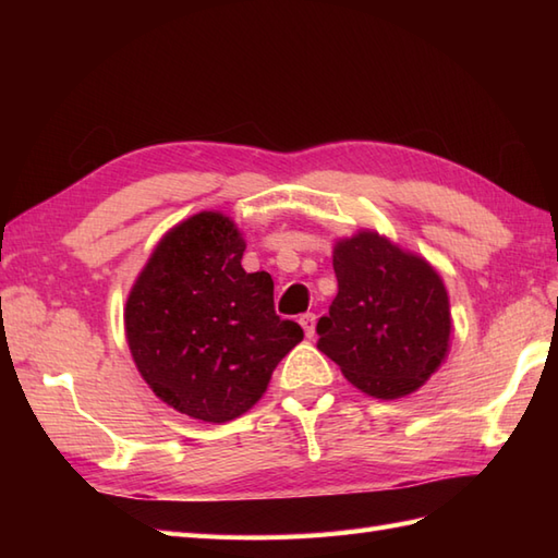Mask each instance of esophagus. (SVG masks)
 <instances>
[{
    "label": "esophagus",
    "instance_id": "esophagus-1",
    "mask_svg": "<svg viewBox=\"0 0 558 558\" xmlns=\"http://www.w3.org/2000/svg\"><path fill=\"white\" fill-rule=\"evenodd\" d=\"M300 324H302V328H304V336H306V338H314V333H316V314H304V316H300Z\"/></svg>",
    "mask_w": 558,
    "mask_h": 558
}]
</instances>
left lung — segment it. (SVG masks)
Listing matches in <instances>:
<instances>
[{"instance_id": "1", "label": "left lung", "mask_w": 558, "mask_h": 558, "mask_svg": "<svg viewBox=\"0 0 558 558\" xmlns=\"http://www.w3.org/2000/svg\"><path fill=\"white\" fill-rule=\"evenodd\" d=\"M338 294L316 324L318 350L362 393L405 398L429 381L450 350L444 278L420 254L374 230L333 246Z\"/></svg>"}]
</instances>
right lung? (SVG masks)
Segmentation results:
<instances>
[{"label": "right lung", "instance_id": "1", "mask_svg": "<svg viewBox=\"0 0 558 558\" xmlns=\"http://www.w3.org/2000/svg\"><path fill=\"white\" fill-rule=\"evenodd\" d=\"M230 216L201 210L162 234L129 290L126 342L165 405L222 424L252 410L278 362L304 338L272 306L266 270L246 272Z\"/></svg>", "mask_w": 558, "mask_h": 558}]
</instances>
